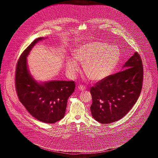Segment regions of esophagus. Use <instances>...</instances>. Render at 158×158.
<instances>
[{
	"label": "esophagus",
	"instance_id": "obj_1",
	"mask_svg": "<svg viewBox=\"0 0 158 158\" xmlns=\"http://www.w3.org/2000/svg\"><path fill=\"white\" fill-rule=\"evenodd\" d=\"M78 89L81 91H83V90L86 89V88L85 86H83V85H79V86H78Z\"/></svg>",
	"mask_w": 158,
	"mask_h": 158
}]
</instances>
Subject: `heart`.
<instances>
[{"instance_id":"b5f03b06","label":"heart","mask_w":158,"mask_h":158,"mask_svg":"<svg viewBox=\"0 0 158 158\" xmlns=\"http://www.w3.org/2000/svg\"><path fill=\"white\" fill-rule=\"evenodd\" d=\"M76 60L83 64L86 76L93 81H100L113 73L120 59V52L116 46L102 42H90L78 46L73 52ZM66 68L69 75L74 76L79 71L77 61L68 59Z\"/></svg>"}]
</instances>
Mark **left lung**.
I'll list each match as a JSON object with an SVG mask.
<instances>
[{
    "mask_svg": "<svg viewBox=\"0 0 158 158\" xmlns=\"http://www.w3.org/2000/svg\"><path fill=\"white\" fill-rule=\"evenodd\" d=\"M142 61L135 52L115 74L98 82L90 89V111L95 120L108 124L119 120L135 104L143 84Z\"/></svg>",
    "mask_w": 158,
    "mask_h": 158,
    "instance_id": "1",
    "label": "left lung"
}]
</instances>
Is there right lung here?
Segmentation results:
<instances>
[{"mask_svg":"<svg viewBox=\"0 0 158 158\" xmlns=\"http://www.w3.org/2000/svg\"><path fill=\"white\" fill-rule=\"evenodd\" d=\"M35 40L22 53L16 64V89L18 98L31 115L45 123H54L65 114L69 97L73 93V81H49L38 82L31 75L27 56L38 41Z\"/></svg>","mask_w":158,"mask_h":158,"instance_id":"add662e5","label":"right lung"}]
</instances>
